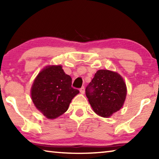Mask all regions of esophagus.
<instances>
[{
  "mask_svg": "<svg viewBox=\"0 0 159 159\" xmlns=\"http://www.w3.org/2000/svg\"><path fill=\"white\" fill-rule=\"evenodd\" d=\"M80 93L81 94H84L85 93V88L82 87L80 88Z\"/></svg>",
  "mask_w": 159,
  "mask_h": 159,
  "instance_id": "1",
  "label": "esophagus"
}]
</instances>
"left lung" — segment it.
Returning <instances> with one entry per match:
<instances>
[{
  "mask_svg": "<svg viewBox=\"0 0 159 159\" xmlns=\"http://www.w3.org/2000/svg\"><path fill=\"white\" fill-rule=\"evenodd\" d=\"M127 89L124 80L116 72L98 70L85 88L93 111L102 117L108 118L124 104Z\"/></svg>",
  "mask_w": 159,
  "mask_h": 159,
  "instance_id": "1",
  "label": "left lung"
}]
</instances>
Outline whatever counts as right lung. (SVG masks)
<instances>
[{
	"mask_svg": "<svg viewBox=\"0 0 159 159\" xmlns=\"http://www.w3.org/2000/svg\"><path fill=\"white\" fill-rule=\"evenodd\" d=\"M71 78L61 65L48 66L38 74L31 90L36 109L45 117L54 119L68 109L79 90L71 87Z\"/></svg>",
	"mask_w": 159,
	"mask_h": 159,
	"instance_id": "obj_1",
	"label": "right lung"
}]
</instances>
